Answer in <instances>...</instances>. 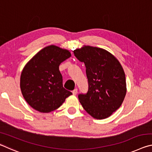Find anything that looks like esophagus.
<instances>
[{
  "instance_id": "obj_1",
  "label": "esophagus",
  "mask_w": 152,
  "mask_h": 152,
  "mask_svg": "<svg viewBox=\"0 0 152 152\" xmlns=\"http://www.w3.org/2000/svg\"><path fill=\"white\" fill-rule=\"evenodd\" d=\"M77 92H78V89H77V88H75L74 90V91H72V94L74 95H76L77 94Z\"/></svg>"
}]
</instances>
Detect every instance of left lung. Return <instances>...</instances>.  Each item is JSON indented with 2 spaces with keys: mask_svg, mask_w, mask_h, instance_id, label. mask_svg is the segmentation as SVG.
Here are the masks:
<instances>
[{
  "mask_svg": "<svg viewBox=\"0 0 152 152\" xmlns=\"http://www.w3.org/2000/svg\"><path fill=\"white\" fill-rule=\"evenodd\" d=\"M86 66V94L78 95L84 109L96 119L110 117L122 104L127 92L125 74L116 57L104 49L84 45L74 50Z\"/></svg>",
  "mask_w": 152,
  "mask_h": 152,
  "instance_id": "obj_1",
  "label": "left lung"
}]
</instances>
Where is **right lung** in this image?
<instances>
[{
	"mask_svg": "<svg viewBox=\"0 0 152 152\" xmlns=\"http://www.w3.org/2000/svg\"><path fill=\"white\" fill-rule=\"evenodd\" d=\"M71 57L70 51L51 45L37 52L24 66L20 88L25 101L33 109L50 113L58 109L72 94L63 87L60 64Z\"/></svg>",
	"mask_w": 152,
	"mask_h": 152,
	"instance_id": "1",
	"label": "right lung"
}]
</instances>
